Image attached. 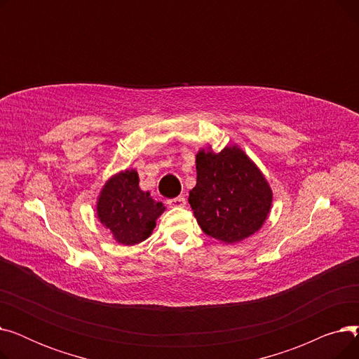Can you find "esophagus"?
Wrapping results in <instances>:
<instances>
[{
	"label": "esophagus",
	"mask_w": 359,
	"mask_h": 359,
	"mask_svg": "<svg viewBox=\"0 0 359 359\" xmlns=\"http://www.w3.org/2000/svg\"><path fill=\"white\" fill-rule=\"evenodd\" d=\"M168 206H172V208H182V206L186 205V198L184 196H177L173 199H168L167 201Z\"/></svg>",
	"instance_id": "34e87169"
}]
</instances>
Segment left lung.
I'll return each instance as SVG.
<instances>
[{"mask_svg": "<svg viewBox=\"0 0 359 359\" xmlns=\"http://www.w3.org/2000/svg\"><path fill=\"white\" fill-rule=\"evenodd\" d=\"M196 186L189 203L199 227L224 243L255 234L268 218L272 191L265 176L238 147L196 154Z\"/></svg>", "mask_w": 359, "mask_h": 359, "instance_id": "1", "label": "left lung"}]
</instances>
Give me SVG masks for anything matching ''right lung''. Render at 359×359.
I'll return each mask as SVG.
<instances>
[{"mask_svg":"<svg viewBox=\"0 0 359 359\" xmlns=\"http://www.w3.org/2000/svg\"><path fill=\"white\" fill-rule=\"evenodd\" d=\"M164 205L140 189L135 170H125L107 180L97 199V217L118 243L132 246L156 229Z\"/></svg>","mask_w":359,"mask_h":359,"instance_id":"right-lung-1","label":"right lung"}]
</instances>
